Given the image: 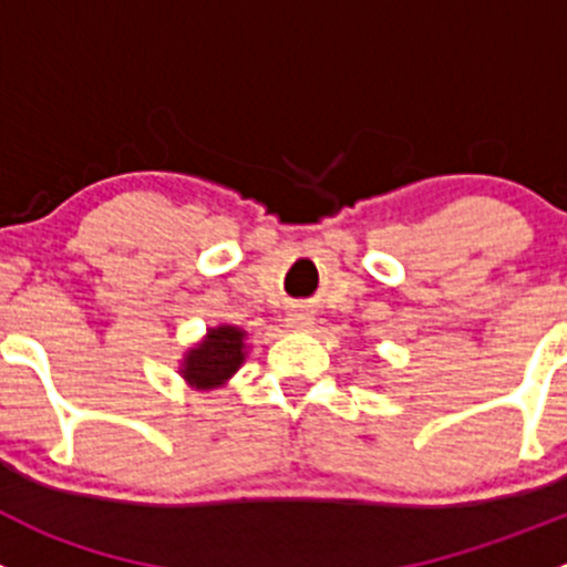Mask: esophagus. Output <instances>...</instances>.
<instances>
[{
  "mask_svg": "<svg viewBox=\"0 0 567 567\" xmlns=\"http://www.w3.org/2000/svg\"><path fill=\"white\" fill-rule=\"evenodd\" d=\"M288 323H290V327H293V329H305V327H310L312 318H310V312H290Z\"/></svg>",
  "mask_w": 567,
  "mask_h": 567,
  "instance_id": "esophagus-1",
  "label": "esophagus"
}]
</instances>
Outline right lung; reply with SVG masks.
<instances>
[{
  "mask_svg": "<svg viewBox=\"0 0 567 567\" xmlns=\"http://www.w3.org/2000/svg\"><path fill=\"white\" fill-rule=\"evenodd\" d=\"M244 362V332L238 327L210 329L207 340L185 357V379L196 388H216L224 379L233 377Z\"/></svg>",
  "mask_w": 567,
  "mask_h": 567,
  "instance_id": "1",
  "label": "right lung"
}]
</instances>
